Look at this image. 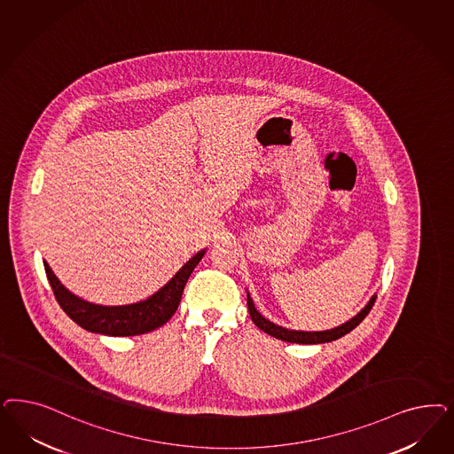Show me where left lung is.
<instances>
[{"label": "left lung", "instance_id": "1", "mask_svg": "<svg viewBox=\"0 0 454 454\" xmlns=\"http://www.w3.org/2000/svg\"><path fill=\"white\" fill-rule=\"evenodd\" d=\"M376 297L378 295L374 294L371 297V301L367 302L366 308L363 309L357 316H354L351 321L344 322L339 327L329 329V331H316V333L293 331V329H286L282 325H278L274 322L267 321L262 314L254 306L249 293H247V308H249L250 319L254 321V324L261 331H263L269 336L276 337V339H280V340H286V342H295V344H322V342H331V340H336L339 337L346 336L348 333H351L354 327H357L363 322V319L366 317L367 314H369V310L374 306Z\"/></svg>", "mask_w": 454, "mask_h": 454}]
</instances>
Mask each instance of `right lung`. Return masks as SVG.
<instances>
[{"label": "right lung", "instance_id": "obj_1", "mask_svg": "<svg viewBox=\"0 0 454 454\" xmlns=\"http://www.w3.org/2000/svg\"><path fill=\"white\" fill-rule=\"evenodd\" d=\"M204 254L205 249L197 252L160 291L150 295L145 301L129 306H98L80 299L59 282L48 263H43L46 278L59 301V308L80 327L105 336H138L155 331L176 314L184 287L197 263L202 261Z\"/></svg>", "mask_w": 454, "mask_h": 454}]
</instances>
